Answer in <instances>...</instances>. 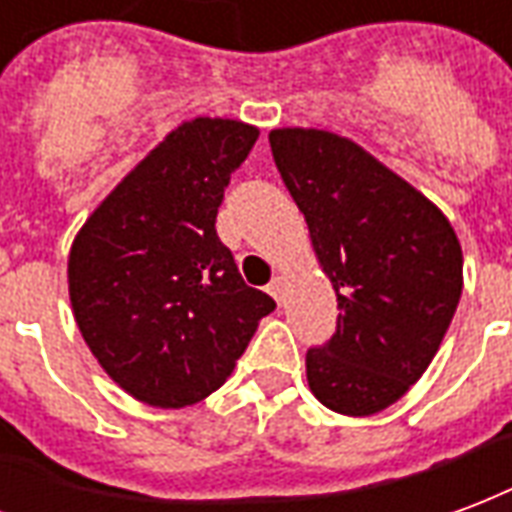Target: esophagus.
<instances>
[{"mask_svg":"<svg viewBox=\"0 0 512 512\" xmlns=\"http://www.w3.org/2000/svg\"><path fill=\"white\" fill-rule=\"evenodd\" d=\"M267 292L275 297V302H283V281H281V278H272L270 286H267Z\"/></svg>","mask_w":512,"mask_h":512,"instance_id":"obj_1","label":"esophagus"}]
</instances>
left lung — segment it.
I'll use <instances>...</instances> for the list:
<instances>
[{
    "label": "left lung",
    "mask_w": 512,
    "mask_h": 512,
    "mask_svg": "<svg viewBox=\"0 0 512 512\" xmlns=\"http://www.w3.org/2000/svg\"><path fill=\"white\" fill-rule=\"evenodd\" d=\"M270 147L341 308L333 338L305 354L311 393L333 412H382L423 376L453 322L458 237L420 190L349 138L283 128Z\"/></svg>",
    "instance_id": "left-lung-1"
}]
</instances>
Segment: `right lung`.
<instances>
[{
	"instance_id": "obj_1",
	"label": "right lung",
	"mask_w": 512,
	"mask_h": 512,
	"mask_svg": "<svg viewBox=\"0 0 512 512\" xmlns=\"http://www.w3.org/2000/svg\"><path fill=\"white\" fill-rule=\"evenodd\" d=\"M259 130L237 119L179 125L108 193L67 259L84 341L114 382L160 409L215 393L275 311L242 281L215 218Z\"/></svg>"
}]
</instances>
